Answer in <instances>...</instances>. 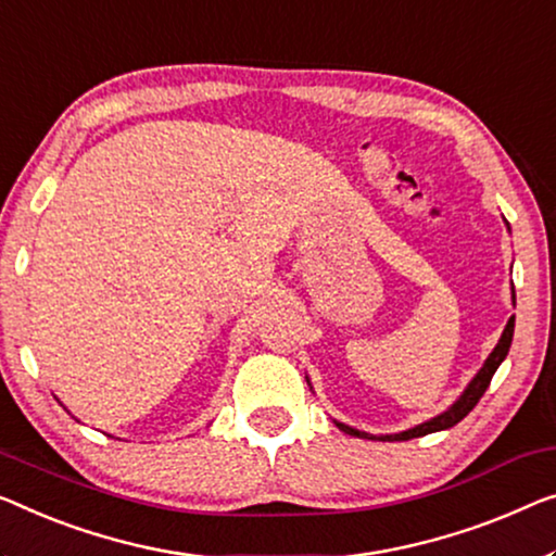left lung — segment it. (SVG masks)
<instances>
[{
  "instance_id": "left-lung-1",
  "label": "left lung",
  "mask_w": 556,
  "mask_h": 556,
  "mask_svg": "<svg viewBox=\"0 0 556 556\" xmlns=\"http://www.w3.org/2000/svg\"><path fill=\"white\" fill-rule=\"evenodd\" d=\"M511 302H515V287H511ZM511 337H515V317H509L507 327H504L502 337H500V342H496L492 354L484 362V367L477 371V377L471 379L467 389H464L459 400L454 402L446 412L437 414L434 419L425 421V425H417V427H412V429H407V432H400V434H382V437L359 432V429L346 427V425H342V421H337V419H334V425L342 429L344 434H352V437H359V439H382V442H407V439L425 437V434H432V432H442V429H450L454 425H459V421L467 417L471 409L477 407V402L482 400V394L486 392V387H490V382H492L494 371L500 369V364L504 362V357H507V352H509V346H511ZM306 382H309V379H306Z\"/></svg>"
}]
</instances>
